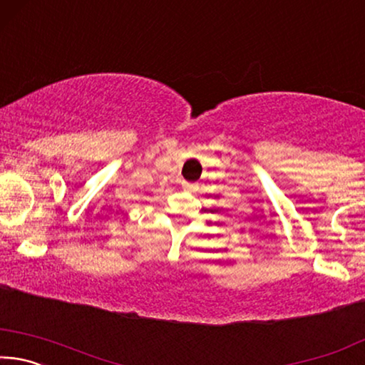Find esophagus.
Masks as SVG:
<instances>
[{"instance_id":"esophagus-1","label":"esophagus","mask_w":365,"mask_h":365,"mask_svg":"<svg viewBox=\"0 0 365 365\" xmlns=\"http://www.w3.org/2000/svg\"><path fill=\"white\" fill-rule=\"evenodd\" d=\"M185 188L188 191H195L196 190V185H191V183H185Z\"/></svg>"}]
</instances>
